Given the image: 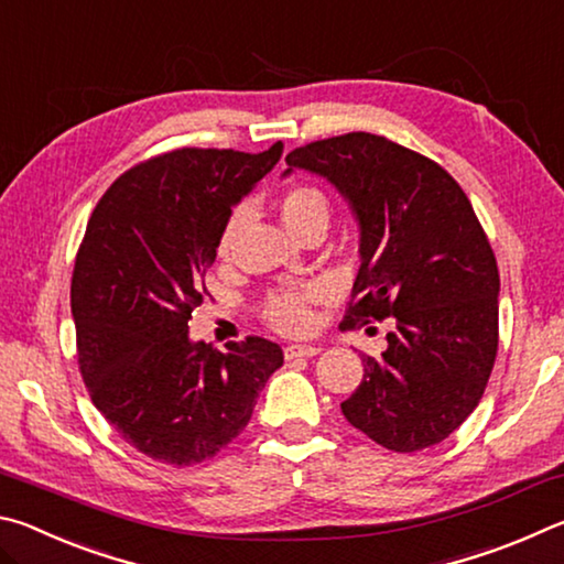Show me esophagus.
I'll return each instance as SVG.
<instances>
[{
  "instance_id": "1",
  "label": "esophagus",
  "mask_w": 564,
  "mask_h": 564,
  "mask_svg": "<svg viewBox=\"0 0 564 564\" xmlns=\"http://www.w3.org/2000/svg\"><path fill=\"white\" fill-rule=\"evenodd\" d=\"M285 358L293 360V358H313L318 356L321 348L318 346H305V343H295V346H285Z\"/></svg>"
}]
</instances>
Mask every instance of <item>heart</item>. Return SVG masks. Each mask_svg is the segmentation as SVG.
I'll return each instance as SVG.
<instances>
[{
    "instance_id": "1",
    "label": "heart",
    "mask_w": 564,
    "mask_h": 564,
    "mask_svg": "<svg viewBox=\"0 0 564 564\" xmlns=\"http://www.w3.org/2000/svg\"><path fill=\"white\" fill-rule=\"evenodd\" d=\"M328 212H330L328 198L316 186H293L281 202V218L283 224L289 226V231H293V228H299L305 221H311V218H328ZM234 224L236 221L226 226L221 243H218V251L221 253H226L228 246H231ZM321 293L323 289L318 283L285 285V289L273 291L269 299H265L263 316L275 330L281 333L308 330L313 323L311 305L316 303V299H321Z\"/></svg>"
}]
</instances>
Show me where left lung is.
Instances as JSON below:
<instances>
[{
    "mask_svg": "<svg viewBox=\"0 0 564 564\" xmlns=\"http://www.w3.org/2000/svg\"><path fill=\"white\" fill-rule=\"evenodd\" d=\"M326 178L358 221L346 323L393 318L380 358L340 410L395 453L443 443L480 403L498 352L500 275L465 191L435 161L352 131L285 156Z\"/></svg>",
    "mask_w": 564,
    "mask_h": 564,
    "instance_id": "1",
    "label": "left lung"
}]
</instances>
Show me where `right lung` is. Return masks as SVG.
Segmentation results:
<instances>
[{"label": "right lung", "mask_w": 564, "mask_h": 564, "mask_svg": "<svg viewBox=\"0 0 564 564\" xmlns=\"http://www.w3.org/2000/svg\"><path fill=\"white\" fill-rule=\"evenodd\" d=\"M281 154V141L169 151L113 181L89 218L72 275L79 370L99 413L159 463L214 457L283 366L273 340L216 350L188 336L234 206Z\"/></svg>", "instance_id": "add662e5"}]
</instances>
